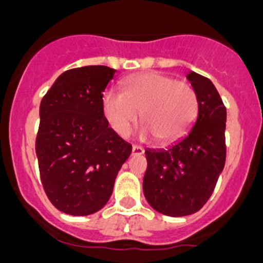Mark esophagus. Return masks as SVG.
<instances>
[{"label":"esophagus","mask_w":263,"mask_h":263,"mask_svg":"<svg viewBox=\"0 0 263 263\" xmlns=\"http://www.w3.org/2000/svg\"><path fill=\"white\" fill-rule=\"evenodd\" d=\"M132 152H133L134 155H141V154H143V152H145V150H143L142 146L134 145L133 147H132Z\"/></svg>","instance_id":"1"}]
</instances>
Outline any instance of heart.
Instances as JSON below:
<instances>
[{"instance_id": "obj_1", "label": "heart", "mask_w": 263, "mask_h": 263, "mask_svg": "<svg viewBox=\"0 0 263 263\" xmlns=\"http://www.w3.org/2000/svg\"><path fill=\"white\" fill-rule=\"evenodd\" d=\"M108 124L121 137L129 136L141 118L142 134L173 142L191 129L199 111L194 87L159 72L139 73L122 81V93L106 90L101 99Z\"/></svg>"}]
</instances>
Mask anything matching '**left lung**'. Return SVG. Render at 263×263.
<instances>
[{"instance_id": "8db88e82", "label": "left lung", "mask_w": 263, "mask_h": 263, "mask_svg": "<svg viewBox=\"0 0 263 263\" xmlns=\"http://www.w3.org/2000/svg\"><path fill=\"white\" fill-rule=\"evenodd\" d=\"M199 100L197 118L188 133L167 148H147L143 194L166 216L197 212L212 195L225 166L227 109L210 79L187 75Z\"/></svg>"}]
</instances>
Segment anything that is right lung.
<instances>
[{
	"instance_id": "1",
	"label": "right lung",
	"mask_w": 263,
	"mask_h": 263,
	"mask_svg": "<svg viewBox=\"0 0 263 263\" xmlns=\"http://www.w3.org/2000/svg\"><path fill=\"white\" fill-rule=\"evenodd\" d=\"M116 69H68L41 101L35 152L45 192L72 216L97 212L108 203L132 145L109 127L101 99Z\"/></svg>"
}]
</instances>
